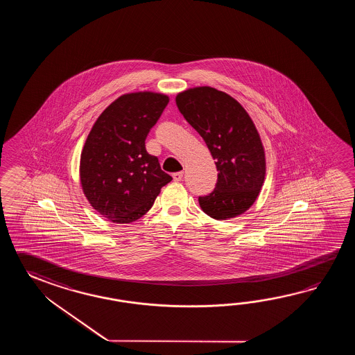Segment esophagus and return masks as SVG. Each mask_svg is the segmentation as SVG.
I'll list each match as a JSON object with an SVG mask.
<instances>
[{"label":"esophagus","mask_w":355,"mask_h":355,"mask_svg":"<svg viewBox=\"0 0 355 355\" xmlns=\"http://www.w3.org/2000/svg\"><path fill=\"white\" fill-rule=\"evenodd\" d=\"M182 175H184V173H175V174H173V178H174L175 181H181Z\"/></svg>","instance_id":"1"}]
</instances>
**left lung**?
<instances>
[{"label": "left lung", "instance_id": "obj_1", "mask_svg": "<svg viewBox=\"0 0 355 355\" xmlns=\"http://www.w3.org/2000/svg\"><path fill=\"white\" fill-rule=\"evenodd\" d=\"M175 100L216 159L218 179L211 194L199 196L202 211L217 220L245 213L255 203L266 171L254 121L236 98L209 86L182 91Z\"/></svg>", "mask_w": 355, "mask_h": 355}]
</instances>
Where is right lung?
Here are the masks:
<instances>
[{"instance_id": "1", "label": "right lung", "mask_w": 355, "mask_h": 355, "mask_svg": "<svg viewBox=\"0 0 355 355\" xmlns=\"http://www.w3.org/2000/svg\"><path fill=\"white\" fill-rule=\"evenodd\" d=\"M167 104V95L152 91L121 95L100 114L86 138L80 159L83 194L114 223L141 218L173 180L144 144Z\"/></svg>"}]
</instances>
